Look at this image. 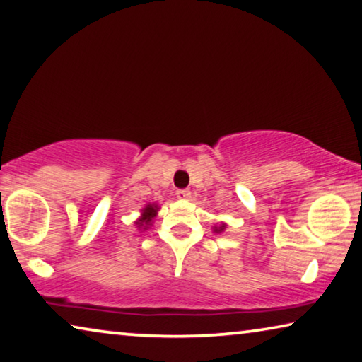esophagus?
Here are the masks:
<instances>
[{
  "mask_svg": "<svg viewBox=\"0 0 362 362\" xmlns=\"http://www.w3.org/2000/svg\"><path fill=\"white\" fill-rule=\"evenodd\" d=\"M176 195L180 199H189V197H191V191H189V189H177Z\"/></svg>",
  "mask_w": 362,
  "mask_h": 362,
  "instance_id": "esophagus-1",
  "label": "esophagus"
}]
</instances>
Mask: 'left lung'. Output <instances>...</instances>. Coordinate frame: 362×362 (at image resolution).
<instances>
[{
  "mask_svg": "<svg viewBox=\"0 0 362 362\" xmlns=\"http://www.w3.org/2000/svg\"><path fill=\"white\" fill-rule=\"evenodd\" d=\"M224 229V224H223V226H220V228H216L215 230H216V233H221V230Z\"/></svg>",
  "mask_w": 362,
  "mask_h": 362,
  "instance_id": "1",
  "label": "left lung"
}]
</instances>
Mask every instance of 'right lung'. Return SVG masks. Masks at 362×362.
I'll list each match as a JSON object with an SVG mask.
<instances>
[{"mask_svg":"<svg viewBox=\"0 0 362 362\" xmlns=\"http://www.w3.org/2000/svg\"><path fill=\"white\" fill-rule=\"evenodd\" d=\"M156 211H157V206L156 205H147L144 209V215H142L141 220L138 221L139 226H144V224H149L152 221V218L156 216Z\"/></svg>","mask_w":362,"mask_h":362,"instance_id":"obj_1","label":"right lung"}]
</instances>
